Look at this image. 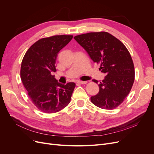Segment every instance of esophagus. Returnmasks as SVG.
<instances>
[{
  "label": "esophagus",
  "instance_id": "34e87169",
  "mask_svg": "<svg viewBox=\"0 0 154 154\" xmlns=\"http://www.w3.org/2000/svg\"><path fill=\"white\" fill-rule=\"evenodd\" d=\"M78 83H79V84H82V85H85V84H86L88 82L86 81H85V82H83V81H78Z\"/></svg>",
  "mask_w": 154,
  "mask_h": 154
}]
</instances>
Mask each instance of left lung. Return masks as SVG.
Listing matches in <instances>:
<instances>
[{
    "instance_id": "left-lung-1",
    "label": "left lung",
    "mask_w": 154,
    "mask_h": 154,
    "mask_svg": "<svg viewBox=\"0 0 154 154\" xmlns=\"http://www.w3.org/2000/svg\"><path fill=\"white\" fill-rule=\"evenodd\" d=\"M74 39L93 62L100 64L99 69L106 74L98 84V93L91 97L92 103L105 109L116 108L127 97L134 82V65L129 51L120 40L106 32L83 34Z\"/></svg>"
}]
</instances>
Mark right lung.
I'll return each mask as SVG.
<instances>
[{
  "label": "right lung",
  "mask_w": 154,
  "mask_h": 154,
  "mask_svg": "<svg viewBox=\"0 0 154 154\" xmlns=\"http://www.w3.org/2000/svg\"><path fill=\"white\" fill-rule=\"evenodd\" d=\"M71 35L42 38L29 48L22 61L20 78L29 97L42 112L53 113L70 102L75 83L63 85L52 75L60 51L72 39Z\"/></svg>",
  "instance_id": "right-lung-1"
}]
</instances>
